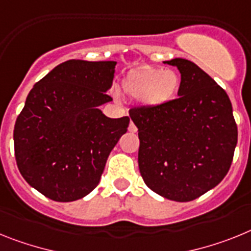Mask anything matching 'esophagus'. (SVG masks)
<instances>
[{"label":"esophagus","mask_w":251,"mask_h":251,"mask_svg":"<svg viewBox=\"0 0 251 251\" xmlns=\"http://www.w3.org/2000/svg\"><path fill=\"white\" fill-rule=\"evenodd\" d=\"M128 131L130 132H136L138 131V127H136V126H135V124L132 123H130V125H128Z\"/></svg>","instance_id":"esophagus-1"}]
</instances>
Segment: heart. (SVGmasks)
I'll return each mask as SVG.
<instances>
[{
	"instance_id": "1",
	"label": "heart",
	"mask_w": 251,
	"mask_h": 251,
	"mask_svg": "<svg viewBox=\"0 0 251 251\" xmlns=\"http://www.w3.org/2000/svg\"><path fill=\"white\" fill-rule=\"evenodd\" d=\"M180 88V75L173 69L144 67L134 71L121 83L127 97L141 100L147 107L162 108L171 103Z\"/></svg>"
}]
</instances>
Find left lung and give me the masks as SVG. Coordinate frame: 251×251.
<instances>
[{
  "instance_id": "1",
  "label": "left lung",
  "mask_w": 251,
  "mask_h": 251,
  "mask_svg": "<svg viewBox=\"0 0 251 251\" xmlns=\"http://www.w3.org/2000/svg\"><path fill=\"white\" fill-rule=\"evenodd\" d=\"M167 64L180 73L178 99L162 108L128 111L138 127L139 169L162 197L188 202L227 174L237 144V126L227 93L191 60Z\"/></svg>"
}]
</instances>
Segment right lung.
Masks as SVG:
<instances>
[{"label":"right lung","mask_w":251,"mask_h":251,"mask_svg":"<svg viewBox=\"0 0 251 251\" xmlns=\"http://www.w3.org/2000/svg\"><path fill=\"white\" fill-rule=\"evenodd\" d=\"M116 62L71 59L35 83L17 116L15 158L24 179L56 202L83 198L100 183L111 150L127 131V116L110 119Z\"/></svg>","instance_id":"add662e5"}]
</instances>
